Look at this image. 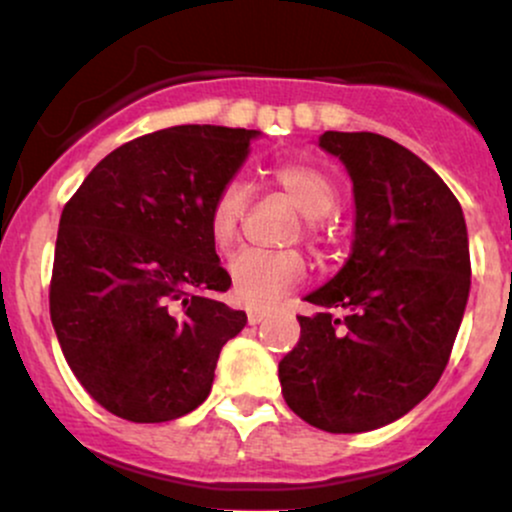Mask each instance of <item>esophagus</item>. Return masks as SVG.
Listing matches in <instances>:
<instances>
[{"instance_id":"esophagus-1","label":"esophagus","mask_w":512,"mask_h":512,"mask_svg":"<svg viewBox=\"0 0 512 512\" xmlns=\"http://www.w3.org/2000/svg\"><path fill=\"white\" fill-rule=\"evenodd\" d=\"M264 317H267V310H264V308H248V322H250V325H260Z\"/></svg>"}]
</instances>
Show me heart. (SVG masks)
I'll return each mask as SVG.
<instances>
[{
	"mask_svg": "<svg viewBox=\"0 0 512 512\" xmlns=\"http://www.w3.org/2000/svg\"><path fill=\"white\" fill-rule=\"evenodd\" d=\"M272 180L289 199L303 211L308 219V233L320 238L322 216L337 207V187L320 168L303 161H286L272 170ZM248 209V190L240 180H228L216 192L207 214L211 243L219 250L231 248L236 243L240 223ZM231 286L238 301L260 305L274 301L305 276V262L296 250H257L245 248L236 252L228 262Z\"/></svg>",
	"mask_w": 512,
	"mask_h": 512,
	"instance_id": "1",
	"label": "heart"
}]
</instances>
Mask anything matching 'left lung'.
I'll return each mask as SVG.
<instances>
[{
  "instance_id": "8db88e82",
  "label": "left lung",
  "mask_w": 512,
  "mask_h": 512,
  "mask_svg": "<svg viewBox=\"0 0 512 512\" xmlns=\"http://www.w3.org/2000/svg\"><path fill=\"white\" fill-rule=\"evenodd\" d=\"M317 146L354 182V243L305 301L301 339L279 363L286 404L327 433H363L404 416L436 387L469 298L460 202L402 144L325 132ZM342 309L344 318L333 315Z\"/></svg>"
}]
</instances>
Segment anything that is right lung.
Wrapping results in <instances>:
<instances>
[{"label":"right lung","mask_w":512,"mask_h":512,"mask_svg":"<svg viewBox=\"0 0 512 512\" xmlns=\"http://www.w3.org/2000/svg\"><path fill=\"white\" fill-rule=\"evenodd\" d=\"M257 129L178 125L122 144L64 204L50 281L62 354L101 407L134 424L209 397L221 346L248 315L216 301L231 276L207 214Z\"/></svg>","instance_id":"right-lung-1"}]
</instances>
